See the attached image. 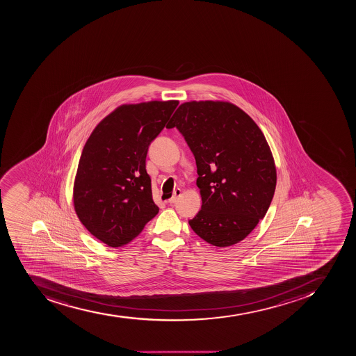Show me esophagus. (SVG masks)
Returning a JSON list of instances; mask_svg holds the SVG:
<instances>
[{
  "label": "esophagus",
  "instance_id": "34e87169",
  "mask_svg": "<svg viewBox=\"0 0 356 356\" xmlns=\"http://www.w3.org/2000/svg\"><path fill=\"white\" fill-rule=\"evenodd\" d=\"M181 193H182L181 189L174 190V193L173 195H172V198L168 199L167 202H168V204H174V202H177V199L179 198V195H181Z\"/></svg>",
  "mask_w": 356,
  "mask_h": 356
}]
</instances>
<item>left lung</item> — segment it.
I'll return each mask as SVG.
<instances>
[{
  "mask_svg": "<svg viewBox=\"0 0 356 356\" xmlns=\"http://www.w3.org/2000/svg\"><path fill=\"white\" fill-rule=\"evenodd\" d=\"M166 127H177L195 156L202 204L189 220L192 230L220 248L240 243L264 218L277 186L261 129L223 101L182 104Z\"/></svg>",
  "mask_w": 356,
  "mask_h": 356,
  "instance_id": "left-lung-1",
  "label": "left lung"
}]
</instances>
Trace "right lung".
I'll use <instances>...</instances> for the list:
<instances>
[{
    "mask_svg": "<svg viewBox=\"0 0 356 356\" xmlns=\"http://www.w3.org/2000/svg\"><path fill=\"white\" fill-rule=\"evenodd\" d=\"M177 104H123L88 138L74 183V207L88 232L106 245L129 243L158 214L145 158Z\"/></svg>",
    "mask_w": 356,
    "mask_h": 356,
    "instance_id": "1",
    "label": "right lung"
}]
</instances>
